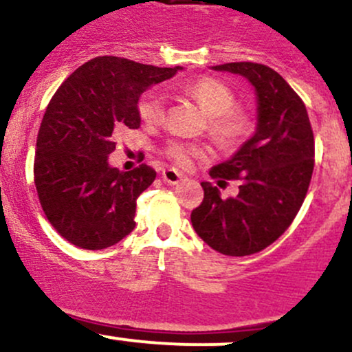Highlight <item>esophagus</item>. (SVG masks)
<instances>
[{
    "label": "esophagus",
    "mask_w": 352,
    "mask_h": 352,
    "mask_svg": "<svg viewBox=\"0 0 352 352\" xmlns=\"http://www.w3.org/2000/svg\"><path fill=\"white\" fill-rule=\"evenodd\" d=\"M163 181L164 183L171 184V186H176V184H179L181 181H183V176H181L176 169H166V171H163Z\"/></svg>",
    "instance_id": "esophagus-1"
}]
</instances>
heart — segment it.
Instances as JSON below:
<instances>
[{"instance_id": "b5f03b06", "label": "heart", "mask_w": 352, "mask_h": 352, "mask_svg": "<svg viewBox=\"0 0 352 352\" xmlns=\"http://www.w3.org/2000/svg\"><path fill=\"white\" fill-rule=\"evenodd\" d=\"M184 91L209 116V133L221 146L229 148V146L238 144L243 138L248 136L251 129L250 118L244 111L234 108V93L224 82L204 78V80L191 82ZM138 111L146 124L156 126L163 123L166 114V94L161 89L148 91L141 98ZM168 153L176 161V164L186 168L196 156L201 155V149L192 144L173 143L169 146Z\"/></svg>"}]
</instances>
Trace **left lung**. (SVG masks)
<instances>
[{
    "mask_svg": "<svg viewBox=\"0 0 352 352\" xmlns=\"http://www.w3.org/2000/svg\"><path fill=\"white\" fill-rule=\"evenodd\" d=\"M214 71L239 74L256 93V131L209 175L239 179L234 197L223 199L201 183L204 199L191 212L196 234L226 256H250L289 228L306 197L314 169V136L301 98L274 69L258 63H226ZM226 183V181H224Z\"/></svg>",
    "mask_w": 352,
    "mask_h": 352,
    "instance_id": "left-lung-1",
    "label": "left lung"
}]
</instances>
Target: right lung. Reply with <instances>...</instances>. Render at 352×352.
Instances as JSON below:
<instances>
[{"label":"right lung","instance_id":"right-lung-1","mask_svg":"<svg viewBox=\"0 0 352 352\" xmlns=\"http://www.w3.org/2000/svg\"><path fill=\"white\" fill-rule=\"evenodd\" d=\"M181 69L100 56L69 74L51 98L38 133L34 184L51 226L71 244L104 250L136 226V199L156 171L141 164L124 173L108 157L118 129L140 128L141 94Z\"/></svg>","mask_w":352,"mask_h":352}]
</instances>
